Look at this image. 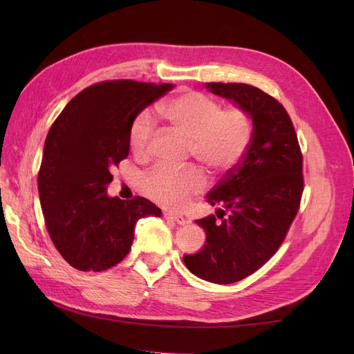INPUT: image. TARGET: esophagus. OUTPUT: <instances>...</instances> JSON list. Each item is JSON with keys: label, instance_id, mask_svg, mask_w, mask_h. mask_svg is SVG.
<instances>
[{"label": "esophagus", "instance_id": "esophagus-1", "mask_svg": "<svg viewBox=\"0 0 354 354\" xmlns=\"http://www.w3.org/2000/svg\"><path fill=\"white\" fill-rule=\"evenodd\" d=\"M164 217H165L167 220H173V221H176L177 224H186V223H187V218L181 216V214H174V212L165 211V212H164Z\"/></svg>", "mask_w": 354, "mask_h": 354}]
</instances>
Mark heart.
Returning <instances> with one entry per match:
<instances>
[{
  "label": "heart",
  "instance_id": "1",
  "mask_svg": "<svg viewBox=\"0 0 354 354\" xmlns=\"http://www.w3.org/2000/svg\"><path fill=\"white\" fill-rule=\"evenodd\" d=\"M160 115L174 131L190 142V152L211 173H227L238 165L252 136L250 115L242 108L221 109L208 95L187 91L160 106ZM153 120L147 111L140 112L130 125L128 140L137 158L151 152ZM205 186L196 168L173 169L156 167L142 178L146 196L168 208H181L192 195Z\"/></svg>",
  "mask_w": 354,
  "mask_h": 354
}]
</instances>
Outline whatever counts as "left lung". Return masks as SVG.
<instances>
[{"label": "left lung", "mask_w": 354, "mask_h": 354, "mask_svg": "<svg viewBox=\"0 0 354 354\" xmlns=\"http://www.w3.org/2000/svg\"><path fill=\"white\" fill-rule=\"evenodd\" d=\"M205 87L233 100L252 120L241 162L207 195L208 203L229 209L230 216L220 208L221 220L214 214L196 220L207 232V243L183 257L201 279L227 285L259 270L285 241L304 190L303 153L291 118L272 95L238 82H207Z\"/></svg>", "instance_id": "left-lung-1"}]
</instances>
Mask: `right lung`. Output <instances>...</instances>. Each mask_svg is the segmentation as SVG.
<instances>
[{
  "label": "right lung",
  "mask_w": 354,
  "mask_h": 354,
  "mask_svg": "<svg viewBox=\"0 0 354 354\" xmlns=\"http://www.w3.org/2000/svg\"><path fill=\"white\" fill-rule=\"evenodd\" d=\"M173 84L113 80L93 84L66 104L46 138L38 194L56 250L72 267L102 272L130 252L136 223L160 209L142 196L109 198L111 168L130 152V125Z\"/></svg>",
  "instance_id": "right-lung-1"
}]
</instances>
